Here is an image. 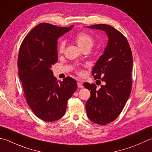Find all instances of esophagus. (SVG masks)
<instances>
[{
	"label": "esophagus",
	"mask_w": 152,
	"mask_h": 152,
	"mask_svg": "<svg viewBox=\"0 0 152 152\" xmlns=\"http://www.w3.org/2000/svg\"><path fill=\"white\" fill-rule=\"evenodd\" d=\"M77 84H78V88H82L84 87V86H83V84H82V82L81 81L78 80V81H77Z\"/></svg>",
	"instance_id": "34e87169"
}]
</instances>
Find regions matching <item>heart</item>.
<instances>
[{
	"label": "heart",
	"mask_w": 152,
	"mask_h": 152,
	"mask_svg": "<svg viewBox=\"0 0 152 152\" xmlns=\"http://www.w3.org/2000/svg\"><path fill=\"white\" fill-rule=\"evenodd\" d=\"M75 40L80 48L82 49V50L84 49H90L94 43L93 38L86 32H80L77 34L75 38ZM65 44L66 42L64 40L60 42L58 47V51L60 53H62L64 52Z\"/></svg>",
	"instance_id": "heart-1"
}]
</instances>
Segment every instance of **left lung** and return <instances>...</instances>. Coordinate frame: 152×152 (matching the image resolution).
Returning <instances> with one entry per match:
<instances>
[{
  "mask_svg": "<svg viewBox=\"0 0 152 152\" xmlns=\"http://www.w3.org/2000/svg\"><path fill=\"white\" fill-rule=\"evenodd\" d=\"M87 28L102 30L108 38L103 54L92 71L94 78L101 79L104 85L98 90L95 84H84L91 93L86 104L88 118L105 125L116 119L130 95L132 54L126 37L114 27L100 24Z\"/></svg>",
  "mask_w": 152,
  "mask_h": 152,
  "instance_id": "obj_1",
  "label": "left lung"
}]
</instances>
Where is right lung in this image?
I'll list each match as a JSON object with an SVG mask.
<instances>
[{"mask_svg": "<svg viewBox=\"0 0 152 152\" xmlns=\"http://www.w3.org/2000/svg\"><path fill=\"white\" fill-rule=\"evenodd\" d=\"M48 23L36 26L24 38L18 58V75L27 104L40 119L54 122L64 115L76 81L68 76L60 82L52 66L58 61V39L73 28Z\"/></svg>", "mask_w": 152, "mask_h": 152, "instance_id": "add662e5", "label": "right lung"}]
</instances>
